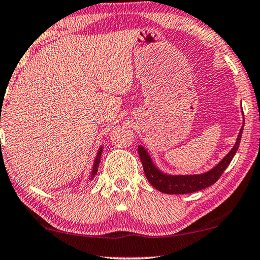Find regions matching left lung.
Masks as SVG:
<instances>
[{
	"label": "left lung",
	"instance_id": "obj_1",
	"mask_svg": "<svg viewBox=\"0 0 260 260\" xmlns=\"http://www.w3.org/2000/svg\"><path fill=\"white\" fill-rule=\"evenodd\" d=\"M243 112V111H242ZM244 123V120H243ZM244 129V125L239 131L237 140H236L234 147L217 164L215 167H212L208 172L201 174H169L165 173L154 164L150 154L147 152L145 147L139 145L138 152L140 160L142 162L143 170H145L147 180L153 185L155 189L164 193L169 195H180V193H190L199 190H202L204 188L210 187L215 182L219 179L220 175L224 173L228 166L230 165L232 158L237 153L239 143H241L242 133Z\"/></svg>",
	"mask_w": 260,
	"mask_h": 260
}]
</instances>
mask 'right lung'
I'll use <instances>...</instances> for the list:
<instances>
[{
    "instance_id": "add662e5",
    "label": "right lung",
    "mask_w": 260,
    "mask_h": 260,
    "mask_svg": "<svg viewBox=\"0 0 260 260\" xmlns=\"http://www.w3.org/2000/svg\"><path fill=\"white\" fill-rule=\"evenodd\" d=\"M103 149H104V146L102 145L99 147L98 153H96L95 157H94V161H93V167H92V170H91L90 179H88V182H91L93 179H94V176L96 175V172H98V167H99V164H100V158H102Z\"/></svg>"
}]
</instances>
